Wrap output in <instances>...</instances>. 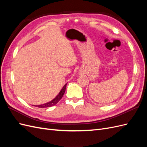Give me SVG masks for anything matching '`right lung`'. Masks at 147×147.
Wrapping results in <instances>:
<instances>
[{
    "instance_id": "add662e5",
    "label": "right lung",
    "mask_w": 147,
    "mask_h": 147,
    "mask_svg": "<svg viewBox=\"0 0 147 147\" xmlns=\"http://www.w3.org/2000/svg\"><path fill=\"white\" fill-rule=\"evenodd\" d=\"M66 85H67V83L63 86V88H62V90H61V91L59 92V94H57V96L55 97L54 99H53L50 102H47V103H45V104H42V105H34V106L37 107H39V108H47V107H51V106L56 105L57 103V102H58L61 99V98L63 97V95L64 94V92L65 91Z\"/></svg>"
}]
</instances>
